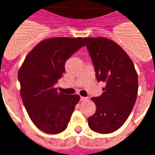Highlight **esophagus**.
<instances>
[{
  "label": "esophagus",
  "mask_w": 155,
  "mask_h": 155,
  "mask_svg": "<svg viewBox=\"0 0 155 155\" xmlns=\"http://www.w3.org/2000/svg\"><path fill=\"white\" fill-rule=\"evenodd\" d=\"M87 97H80V101H87Z\"/></svg>",
  "instance_id": "34e87169"
}]
</instances>
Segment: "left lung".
Listing matches in <instances>:
<instances>
[{"label":"left lung","mask_w":155,"mask_h":155,"mask_svg":"<svg viewBox=\"0 0 155 155\" xmlns=\"http://www.w3.org/2000/svg\"><path fill=\"white\" fill-rule=\"evenodd\" d=\"M93 61L97 81H103L101 96L92 97L96 112L88 117L94 132L109 134L117 130L128 118L138 94V74L127 53L105 38H84Z\"/></svg>","instance_id":"left-lung-1"}]
</instances>
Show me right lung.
<instances>
[{
  "instance_id": "obj_1",
  "label": "right lung",
  "mask_w": 155,
  "mask_h": 155,
  "mask_svg": "<svg viewBox=\"0 0 155 155\" xmlns=\"http://www.w3.org/2000/svg\"><path fill=\"white\" fill-rule=\"evenodd\" d=\"M81 38H53L42 41L30 51L18 72L21 95L36 127L56 134L67 128L78 95L58 93L54 85L65 73V63L81 47Z\"/></svg>"
}]
</instances>
